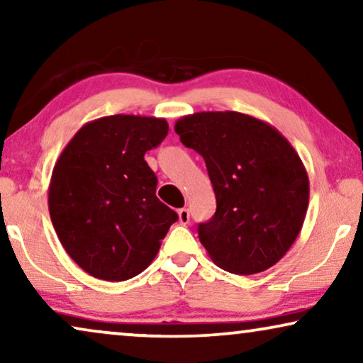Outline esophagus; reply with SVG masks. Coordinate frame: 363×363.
Returning a JSON list of instances; mask_svg holds the SVG:
<instances>
[{"label":"esophagus","instance_id":"obj_1","mask_svg":"<svg viewBox=\"0 0 363 363\" xmlns=\"http://www.w3.org/2000/svg\"><path fill=\"white\" fill-rule=\"evenodd\" d=\"M178 221H180L182 225H188V223H190V211H188V208L178 210Z\"/></svg>","mask_w":363,"mask_h":363}]
</instances>
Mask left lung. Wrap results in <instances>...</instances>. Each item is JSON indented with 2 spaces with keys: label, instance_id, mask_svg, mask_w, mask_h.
Here are the masks:
<instances>
[{
  "label": "left lung",
  "instance_id": "1",
  "mask_svg": "<svg viewBox=\"0 0 363 363\" xmlns=\"http://www.w3.org/2000/svg\"><path fill=\"white\" fill-rule=\"evenodd\" d=\"M175 132L205 158L216 213L198 225L208 256L233 274L274 266L294 245L309 206V177L294 147L259 118L241 112H196Z\"/></svg>",
  "mask_w": 363,
  "mask_h": 363
}]
</instances>
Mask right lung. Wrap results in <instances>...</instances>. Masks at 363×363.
Masks as SVG:
<instances>
[{"instance_id": "add662e5", "label": "right lung", "mask_w": 363, "mask_h": 363, "mask_svg": "<svg viewBox=\"0 0 363 363\" xmlns=\"http://www.w3.org/2000/svg\"><path fill=\"white\" fill-rule=\"evenodd\" d=\"M165 118L107 116L71 138L49 183V215L64 250L104 281H127L155 259L178 220L158 200L147 150L167 137Z\"/></svg>"}]
</instances>
